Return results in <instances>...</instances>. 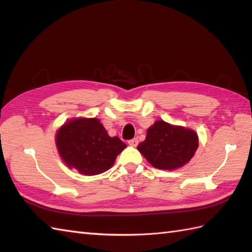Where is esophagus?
<instances>
[{"label": "esophagus", "mask_w": 252, "mask_h": 252, "mask_svg": "<svg viewBox=\"0 0 252 252\" xmlns=\"http://www.w3.org/2000/svg\"><path fill=\"white\" fill-rule=\"evenodd\" d=\"M128 145L131 146V147H137V145H138V139H137V138H133V139L128 141Z\"/></svg>", "instance_id": "esophagus-1"}]
</instances>
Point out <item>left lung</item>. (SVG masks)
Listing matches in <instances>:
<instances>
[{"label": "left lung", "mask_w": 252, "mask_h": 252, "mask_svg": "<svg viewBox=\"0 0 252 252\" xmlns=\"http://www.w3.org/2000/svg\"><path fill=\"white\" fill-rule=\"evenodd\" d=\"M198 147L199 138L194 130L157 121L148 128L146 140L137 149L153 167L174 171L190 161Z\"/></svg>", "instance_id": "left-lung-1"}]
</instances>
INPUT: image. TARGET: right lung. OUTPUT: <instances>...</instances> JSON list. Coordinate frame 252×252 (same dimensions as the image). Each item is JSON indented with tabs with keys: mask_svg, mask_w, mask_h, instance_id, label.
I'll use <instances>...</instances> for the list:
<instances>
[{
	"mask_svg": "<svg viewBox=\"0 0 252 252\" xmlns=\"http://www.w3.org/2000/svg\"><path fill=\"white\" fill-rule=\"evenodd\" d=\"M55 145L65 165L86 176L106 172L127 147L119 137H110L95 117L66 121L56 131Z\"/></svg>",
	"mask_w": 252,
	"mask_h": 252,
	"instance_id": "1",
	"label": "right lung"
}]
</instances>
